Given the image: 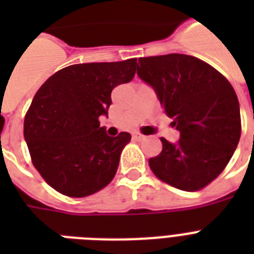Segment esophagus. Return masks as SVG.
<instances>
[{
	"instance_id": "1",
	"label": "esophagus",
	"mask_w": 254,
	"mask_h": 254,
	"mask_svg": "<svg viewBox=\"0 0 254 254\" xmlns=\"http://www.w3.org/2000/svg\"><path fill=\"white\" fill-rule=\"evenodd\" d=\"M133 138L137 139V141H145L147 137L146 135L141 134V133H138V131H135V133H133Z\"/></svg>"
}]
</instances>
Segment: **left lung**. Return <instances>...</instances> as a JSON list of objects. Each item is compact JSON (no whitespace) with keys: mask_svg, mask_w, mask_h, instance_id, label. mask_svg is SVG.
Listing matches in <instances>:
<instances>
[{"mask_svg":"<svg viewBox=\"0 0 254 254\" xmlns=\"http://www.w3.org/2000/svg\"><path fill=\"white\" fill-rule=\"evenodd\" d=\"M137 73L154 88L178 143L162 141V151L149 159L154 175L183 191H199L228 165L241 135L240 107L227 77L191 55L139 58Z\"/></svg>","mask_w":254,"mask_h":254,"instance_id":"obj_1","label":"left lung"}]
</instances>
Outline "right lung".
I'll return each mask as SVG.
<instances>
[{
	"mask_svg": "<svg viewBox=\"0 0 254 254\" xmlns=\"http://www.w3.org/2000/svg\"><path fill=\"white\" fill-rule=\"evenodd\" d=\"M137 59L83 63L59 69L42 84L25 116L23 135L34 167L58 192L84 197L115 178L131 135L100 127L112 89L134 77Z\"/></svg>",
	"mask_w": 254,
	"mask_h": 254,
	"instance_id": "1",
	"label": "right lung"
}]
</instances>
